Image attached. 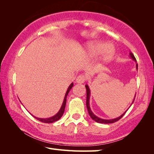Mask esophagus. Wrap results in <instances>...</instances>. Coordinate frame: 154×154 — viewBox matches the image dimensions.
Segmentation results:
<instances>
[{"mask_svg":"<svg viewBox=\"0 0 154 154\" xmlns=\"http://www.w3.org/2000/svg\"><path fill=\"white\" fill-rule=\"evenodd\" d=\"M85 80H86V77L84 75H80L77 77L76 82H77V83L82 84V83H85Z\"/></svg>","mask_w":154,"mask_h":154,"instance_id":"34e87169","label":"esophagus"}]
</instances>
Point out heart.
I'll return each mask as SVG.
<instances>
[{"label": "heart", "instance_id": "obj_1", "mask_svg": "<svg viewBox=\"0 0 154 154\" xmlns=\"http://www.w3.org/2000/svg\"><path fill=\"white\" fill-rule=\"evenodd\" d=\"M86 50L91 56L97 55L102 52V59L107 60L112 56L114 52L112 45L105 44L102 42H91L86 45Z\"/></svg>", "mask_w": 154, "mask_h": 154}]
</instances>
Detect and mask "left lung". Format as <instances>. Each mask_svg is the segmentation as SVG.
<instances>
[{
    "label": "left lung",
    "mask_w": 154,
    "mask_h": 154,
    "mask_svg": "<svg viewBox=\"0 0 154 154\" xmlns=\"http://www.w3.org/2000/svg\"><path fill=\"white\" fill-rule=\"evenodd\" d=\"M130 57H131L132 60L134 61L136 63H137L136 62V58L134 57V55H133V54L132 53V52H130ZM136 69L138 70V63H136ZM85 87H86V90H87V100H86V105H87V110H88V112H89V115L91 116V119H92L93 120H94L95 122H98V123H102V124H110V123H114L116 122V121L119 120L121 118H122L124 115V114L126 113V111L128 110V109L125 112H124L122 115H120L119 117H117L116 118V119H109V120H107V119H100V118L97 116L96 115H94V113L92 112V110H91V107H90V105H89V100H90V95H91V91H90V89L89 86L87 85H85ZM135 97H136V95L134 97V99L132 103L131 104V105L132 104V103H134V99H135Z\"/></svg>",
    "instance_id": "8db88e82"
}]
</instances>
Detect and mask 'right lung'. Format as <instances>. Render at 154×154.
Returning <instances> with one entry per match:
<instances>
[{
	"label": "right lung",
	"mask_w": 154,
	"mask_h": 154,
	"mask_svg": "<svg viewBox=\"0 0 154 154\" xmlns=\"http://www.w3.org/2000/svg\"><path fill=\"white\" fill-rule=\"evenodd\" d=\"M73 86V83H71V85L69 86L68 89L66 91V93H65V98H64V100H63V104H62V105L60 108V110H59V112L55 114V115L53 116L52 117L50 118H48V119H40V118H38V117H35L34 116H33L35 119H36L37 120H38L39 121H40V122H44V123H53L55 121H57L58 120H60L61 119V117L63 116V112H64V110H65V104H66V100H67V96L68 93H69V91L71 90V89Z\"/></svg>",
	"instance_id": "add662e5"
}]
</instances>
